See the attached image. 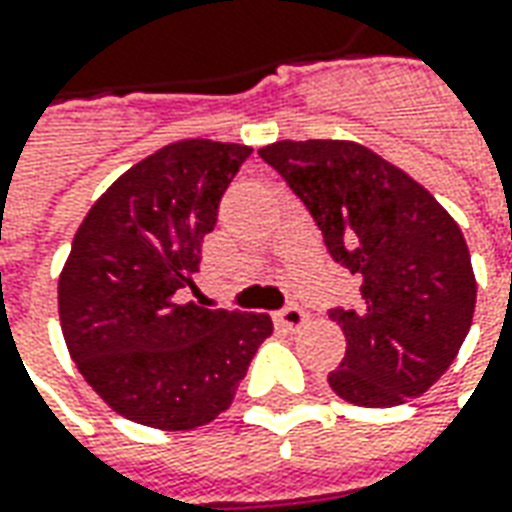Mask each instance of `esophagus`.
<instances>
[{
  "label": "esophagus",
  "instance_id": "esophagus-1",
  "mask_svg": "<svg viewBox=\"0 0 512 512\" xmlns=\"http://www.w3.org/2000/svg\"><path fill=\"white\" fill-rule=\"evenodd\" d=\"M277 321H280L285 330L296 332V330H302V327L307 324V313L299 305H288V307H282L280 313H277Z\"/></svg>",
  "mask_w": 512,
  "mask_h": 512
}]
</instances>
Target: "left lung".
<instances>
[{"mask_svg": "<svg viewBox=\"0 0 512 512\" xmlns=\"http://www.w3.org/2000/svg\"><path fill=\"white\" fill-rule=\"evenodd\" d=\"M257 155L310 210L335 263L360 277L363 302L335 307L346 335L330 388L360 407L421 396L471 330L477 280L466 238L410 174L355 141H277Z\"/></svg>", "mask_w": 512, "mask_h": 512, "instance_id": "8db88e82", "label": "left lung"}]
</instances>
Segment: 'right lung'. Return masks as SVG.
<instances>
[{"mask_svg": "<svg viewBox=\"0 0 512 512\" xmlns=\"http://www.w3.org/2000/svg\"><path fill=\"white\" fill-rule=\"evenodd\" d=\"M252 146L188 138L96 199L57 280L60 330L85 382L135 424L182 432L232 405L274 324L185 302L219 202Z\"/></svg>", "mask_w": 512, "mask_h": 512, "instance_id": "right-lung-1", "label": "right lung"}]
</instances>
